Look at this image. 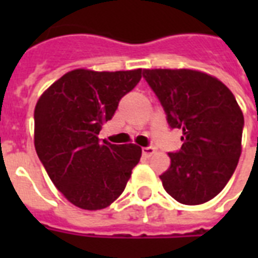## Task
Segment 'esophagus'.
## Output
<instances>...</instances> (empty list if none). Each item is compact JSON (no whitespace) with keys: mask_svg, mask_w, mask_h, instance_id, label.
<instances>
[{"mask_svg":"<svg viewBox=\"0 0 258 258\" xmlns=\"http://www.w3.org/2000/svg\"><path fill=\"white\" fill-rule=\"evenodd\" d=\"M154 153H155V149H153V147H143V149H142V154H143V157L146 158H150Z\"/></svg>","mask_w":258,"mask_h":258,"instance_id":"34e87169","label":"esophagus"}]
</instances>
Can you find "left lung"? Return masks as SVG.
<instances>
[{
	"instance_id": "1",
	"label": "left lung",
	"mask_w": 258,
	"mask_h": 258,
	"mask_svg": "<svg viewBox=\"0 0 258 258\" xmlns=\"http://www.w3.org/2000/svg\"><path fill=\"white\" fill-rule=\"evenodd\" d=\"M171 128L182 130L179 153L159 178L170 196L183 205L213 200L236 170L242 151L244 115L232 91L197 70H143Z\"/></svg>"
}]
</instances>
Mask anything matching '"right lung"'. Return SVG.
<instances>
[{"instance_id":"1","label":"right lung","mask_w":258,"mask_h":258,"mask_svg":"<svg viewBox=\"0 0 258 258\" xmlns=\"http://www.w3.org/2000/svg\"><path fill=\"white\" fill-rule=\"evenodd\" d=\"M142 79V70L70 71L34 108V147L50 180L71 204L100 210L117 200L142 157L139 146L99 141L101 125Z\"/></svg>"}]
</instances>
